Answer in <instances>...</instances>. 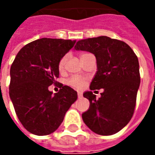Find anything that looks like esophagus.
<instances>
[{"label": "esophagus", "mask_w": 155, "mask_h": 155, "mask_svg": "<svg viewBox=\"0 0 155 155\" xmlns=\"http://www.w3.org/2000/svg\"><path fill=\"white\" fill-rule=\"evenodd\" d=\"M78 98H82V96H83V94L81 93V92H78Z\"/></svg>", "instance_id": "esophagus-1"}]
</instances>
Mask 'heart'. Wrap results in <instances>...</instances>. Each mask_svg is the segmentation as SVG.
<instances>
[{"mask_svg": "<svg viewBox=\"0 0 155 155\" xmlns=\"http://www.w3.org/2000/svg\"><path fill=\"white\" fill-rule=\"evenodd\" d=\"M85 54H82L81 55V58ZM67 60V55H64L63 57L61 58V61L59 62V70L60 71H63L64 68V64ZM67 83L69 85H71V87L74 88L76 90H82L84 87V84H85V79L84 77H81V76H78V75H74L71 78H70L68 80Z\"/></svg>", "mask_w": 155, "mask_h": 155, "instance_id": "1", "label": "heart"}]
</instances>
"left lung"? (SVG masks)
Masks as SVG:
<instances>
[{"mask_svg": "<svg viewBox=\"0 0 155 155\" xmlns=\"http://www.w3.org/2000/svg\"><path fill=\"white\" fill-rule=\"evenodd\" d=\"M74 49L93 53L97 62L91 91L83 94L90 101V108L82 119L98 134H116L134 114L140 84L138 57L125 42L104 35L79 41ZM100 88L104 92L96 99L92 91Z\"/></svg>", "mask_w": 155, "mask_h": 155, "instance_id": "8db88e82", "label": "left lung"}]
</instances>
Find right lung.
Returning <instances> with one entry per match:
<instances>
[{
    "instance_id": "1",
    "label": "right lung",
    "mask_w": 155,
    "mask_h": 155,
    "mask_svg": "<svg viewBox=\"0 0 155 155\" xmlns=\"http://www.w3.org/2000/svg\"><path fill=\"white\" fill-rule=\"evenodd\" d=\"M75 41L39 39L21 48L12 63L10 97L19 120L31 134L54 132L77 100V92L67 85L58 84L61 90L55 94L48 90L57 83L59 62Z\"/></svg>"
}]
</instances>
